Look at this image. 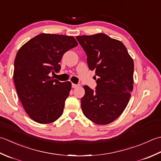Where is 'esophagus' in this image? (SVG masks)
Masks as SVG:
<instances>
[{"mask_svg":"<svg viewBox=\"0 0 161 161\" xmlns=\"http://www.w3.org/2000/svg\"><path fill=\"white\" fill-rule=\"evenodd\" d=\"M71 86H72V87H73V88H76V87H77L78 86H79V85H76V84H74V83H72V84H71Z\"/></svg>","mask_w":161,"mask_h":161,"instance_id":"obj_1","label":"esophagus"}]
</instances>
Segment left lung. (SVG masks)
<instances>
[{"label": "left lung", "instance_id": "left-lung-1", "mask_svg": "<svg viewBox=\"0 0 161 161\" xmlns=\"http://www.w3.org/2000/svg\"><path fill=\"white\" fill-rule=\"evenodd\" d=\"M87 55L90 70H95L96 90L85 85L81 99L84 115L95 124H108L122 114L133 91L134 62L122 42L106 34L76 37Z\"/></svg>", "mask_w": 161, "mask_h": 161}]
</instances>
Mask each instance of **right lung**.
Instances as JSON below:
<instances>
[{
	"label": "right lung",
	"mask_w": 161,
	"mask_h": 161,
	"mask_svg": "<svg viewBox=\"0 0 161 161\" xmlns=\"http://www.w3.org/2000/svg\"><path fill=\"white\" fill-rule=\"evenodd\" d=\"M77 45L72 36L42 33L16 53L13 75L16 90L26 113L35 122H53L63 113L71 83H61L49 74L60 71L64 53Z\"/></svg>",
	"instance_id": "add662e5"
}]
</instances>
